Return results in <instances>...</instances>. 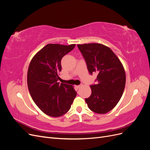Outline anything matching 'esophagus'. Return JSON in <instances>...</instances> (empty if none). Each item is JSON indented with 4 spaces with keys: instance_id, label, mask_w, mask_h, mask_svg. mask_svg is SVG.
Wrapping results in <instances>:
<instances>
[{
    "instance_id": "34e87169",
    "label": "esophagus",
    "mask_w": 150,
    "mask_h": 150,
    "mask_svg": "<svg viewBox=\"0 0 150 150\" xmlns=\"http://www.w3.org/2000/svg\"><path fill=\"white\" fill-rule=\"evenodd\" d=\"M81 86H82V85H79V86H77L76 87H77V88H78V89H79Z\"/></svg>"
}]
</instances>
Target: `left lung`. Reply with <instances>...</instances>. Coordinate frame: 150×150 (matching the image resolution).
<instances>
[{
	"instance_id": "1",
	"label": "left lung",
	"mask_w": 150,
	"mask_h": 150,
	"mask_svg": "<svg viewBox=\"0 0 150 150\" xmlns=\"http://www.w3.org/2000/svg\"><path fill=\"white\" fill-rule=\"evenodd\" d=\"M90 74L96 72L97 84L90 86L91 95L85 99L92 111L105 114L114 108L124 92L126 74L119 58L108 46L99 43L78 44Z\"/></svg>"
}]
</instances>
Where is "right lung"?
<instances>
[{"mask_svg": "<svg viewBox=\"0 0 150 150\" xmlns=\"http://www.w3.org/2000/svg\"><path fill=\"white\" fill-rule=\"evenodd\" d=\"M75 46L48 44L35 54L30 62L28 71L30 94L40 110L49 116L64 115L76 96L73 86L57 81L60 79L62 58Z\"/></svg>", "mask_w": 150, "mask_h": 150, "instance_id": "add662e5", "label": "right lung"}]
</instances>
